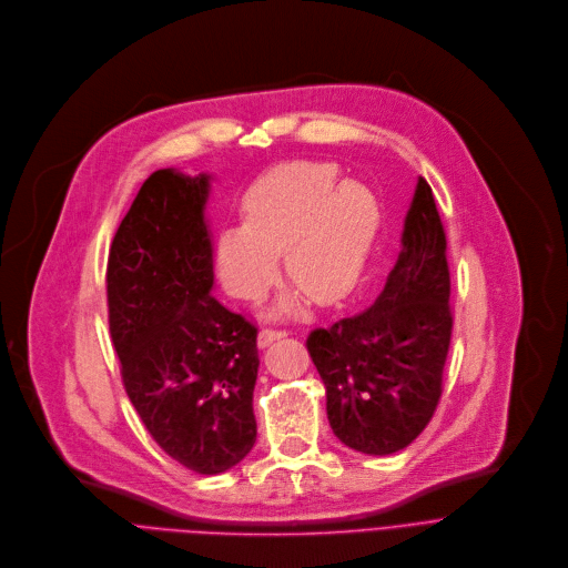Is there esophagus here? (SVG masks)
Instances as JSON below:
<instances>
[{
  "instance_id": "34e87169",
  "label": "esophagus",
  "mask_w": 568,
  "mask_h": 568,
  "mask_svg": "<svg viewBox=\"0 0 568 568\" xmlns=\"http://www.w3.org/2000/svg\"><path fill=\"white\" fill-rule=\"evenodd\" d=\"M284 335H288L286 328H264V331L260 333V347H266V345L273 343V339H280V337H284Z\"/></svg>"
}]
</instances>
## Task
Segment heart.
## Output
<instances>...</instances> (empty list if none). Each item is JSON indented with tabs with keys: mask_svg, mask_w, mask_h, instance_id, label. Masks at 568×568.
Returning a JSON list of instances; mask_svg holds the SVG:
<instances>
[{
	"mask_svg": "<svg viewBox=\"0 0 568 568\" xmlns=\"http://www.w3.org/2000/svg\"><path fill=\"white\" fill-rule=\"evenodd\" d=\"M376 201L358 183L337 185L335 168L295 161L266 172L244 196V225L216 244L225 286L257 297L284 257L286 280L328 304L356 282L376 233Z\"/></svg>",
	"mask_w": 568,
	"mask_h": 568,
	"instance_id": "heart-1",
	"label": "heart"
}]
</instances>
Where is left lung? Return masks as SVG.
<instances>
[{
	"instance_id": "1",
	"label": "left lung",
	"mask_w": 568,
	"mask_h": 568,
	"mask_svg": "<svg viewBox=\"0 0 568 568\" xmlns=\"http://www.w3.org/2000/svg\"><path fill=\"white\" fill-rule=\"evenodd\" d=\"M452 322L445 229L420 176L383 293L306 337L333 434L365 455L407 447L440 400Z\"/></svg>"
}]
</instances>
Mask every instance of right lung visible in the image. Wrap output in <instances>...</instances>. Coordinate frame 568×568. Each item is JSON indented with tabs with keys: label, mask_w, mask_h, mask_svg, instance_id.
Masks as SVG:
<instances>
[{
	"label": "right lung",
	"mask_w": 568,
	"mask_h": 568,
	"mask_svg": "<svg viewBox=\"0 0 568 568\" xmlns=\"http://www.w3.org/2000/svg\"><path fill=\"white\" fill-rule=\"evenodd\" d=\"M207 176L154 172L113 235L106 308L125 392L168 457L199 475L255 445L257 324L212 293Z\"/></svg>",
	"instance_id": "obj_1"
}]
</instances>
